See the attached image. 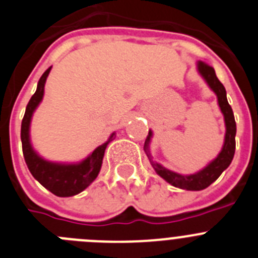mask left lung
Segmentation results:
<instances>
[{
  "instance_id": "8db88e82",
  "label": "left lung",
  "mask_w": 258,
  "mask_h": 258,
  "mask_svg": "<svg viewBox=\"0 0 258 258\" xmlns=\"http://www.w3.org/2000/svg\"><path fill=\"white\" fill-rule=\"evenodd\" d=\"M198 72L201 73L210 88L216 93L217 101H219V106L221 108V112L224 113L225 117V125H226V134H225V142H224V147L221 152L219 153L214 161L206 166L203 170H201L197 174L193 175H180L174 171L165 169L160 164H156L151 160V156L148 153V143L152 133L148 132V136L145 142V151L147 152V156L150 157V161L152 164L153 169L157 172L158 175L164 178L167 183L171 185L176 186L180 189H186V190H202V189L207 188L211 185L219 176L221 175V172L230 165L231 160L234 157V152H235V133H237V124H235V119H234V113L231 110L230 105H229L228 100H226V91L225 87L223 86V83L217 79L216 73H215L214 68L210 66L209 63L200 61L198 62Z\"/></svg>"
}]
</instances>
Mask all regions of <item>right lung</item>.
Returning a JSON list of instances; mask_svg holds the SVG:
<instances>
[{
  "mask_svg": "<svg viewBox=\"0 0 258 258\" xmlns=\"http://www.w3.org/2000/svg\"><path fill=\"white\" fill-rule=\"evenodd\" d=\"M51 68L43 73L35 93L29 100L25 110L24 117L21 121V146H23V155L27 162V166L32 175L37 179L42 185L49 192L53 193L57 197H70L80 193L87 188L94 179L97 178L102 165V158L105 155V150L107 147L108 142H111L115 137V133L110 137L106 143L97 147L92 152V155L84 161L78 165H60L52 164V162L44 161L37 153L33 151L29 142V124L32 119L33 111L42 101L44 92V83L49 74Z\"/></svg>",
  "mask_w": 258,
  "mask_h": 258,
  "instance_id": "right-lung-1",
  "label": "right lung"
}]
</instances>
